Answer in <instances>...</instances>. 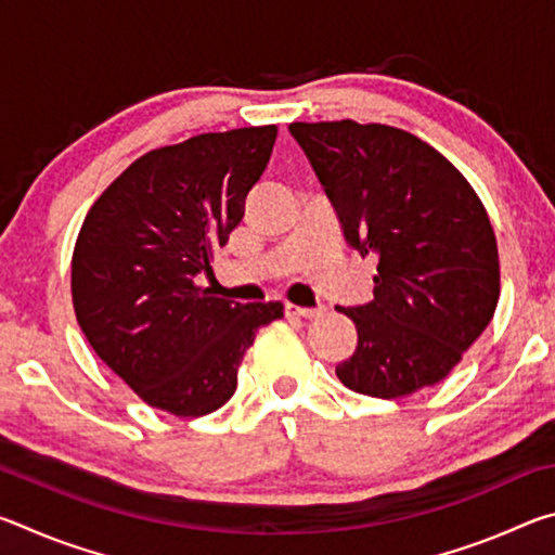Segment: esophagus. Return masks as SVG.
<instances>
[{"label": "esophagus", "mask_w": 555, "mask_h": 555, "mask_svg": "<svg viewBox=\"0 0 555 555\" xmlns=\"http://www.w3.org/2000/svg\"><path fill=\"white\" fill-rule=\"evenodd\" d=\"M325 308L318 306V308H300L294 304H286V315H294V318H318L323 315Z\"/></svg>", "instance_id": "esophagus-1"}]
</instances>
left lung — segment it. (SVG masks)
<instances>
[{
    "mask_svg": "<svg viewBox=\"0 0 555 555\" xmlns=\"http://www.w3.org/2000/svg\"><path fill=\"white\" fill-rule=\"evenodd\" d=\"M345 240L377 257L374 298L337 308L357 350L335 367L347 389L399 399L434 387L490 325L500 255L467 178L424 139L389 125L294 121Z\"/></svg>",
    "mask_w": 555,
    "mask_h": 555,
    "instance_id": "obj_1",
    "label": "left lung"
}]
</instances>
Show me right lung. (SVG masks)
<instances>
[{
  "label": "right lung",
  "instance_id": "1",
  "mask_svg": "<svg viewBox=\"0 0 555 555\" xmlns=\"http://www.w3.org/2000/svg\"><path fill=\"white\" fill-rule=\"evenodd\" d=\"M276 125L210 131L139 156L92 203L73 249L75 318L92 350L149 406L218 411L257 331L284 304H232L195 284L244 218Z\"/></svg>",
  "mask_w": 555,
  "mask_h": 555
}]
</instances>
